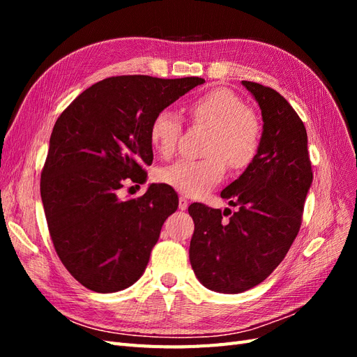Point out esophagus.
<instances>
[{
	"instance_id": "1",
	"label": "esophagus",
	"mask_w": 357,
	"mask_h": 357,
	"mask_svg": "<svg viewBox=\"0 0 357 357\" xmlns=\"http://www.w3.org/2000/svg\"><path fill=\"white\" fill-rule=\"evenodd\" d=\"M188 205H189V199L186 197H180L178 198V208L180 210H186Z\"/></svg>"
}]
</instances>
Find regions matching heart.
<instances>
[{"label": "heart", "instance_id": "obj_1", "mask_svg": "<svg viewBox=\"0 0 357 357\" xmlns=\"http://www.w3.org/2000/svg\"><path fill=\"white\" fill-rule=\"evenodd\" d=\"M192 122L207 128L201 159H181L159 171V180L188 197H201L219 185L226 165L234 171L247 168L257 156L262 142L261 122L238 95L226 88H214L188 105ZM181 122L176 113L162 110L149 126V139L164 159L176 153Z\"/></svg>", "mask_w": 357, "mask_h": 357}]
</instances>
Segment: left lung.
I'll use <instances>...</instances> for the list:
<instances>
[{
	"mask_svg": "<svg viewBox=\"0 0 357 357\" xmlns=\"http://www.w3.org/2000/svg\"><path fill=\"white\" fill-rule=\"evenodd\" d=\"M262 112L261 149L220 197L232 207L220 211L193 202L195 223L189 259L199 282L220 294H241L262 283L296 238L312 183L304 122L268 86L243 82ZM223 215H229L228 221Z\"/></svg>",
	"mask_w": 357,
	"mask_h": 357,
	"instance_id": "8db88e82",
	"label": "left lung"
}]
</instances>
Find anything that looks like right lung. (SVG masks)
Wrapping results in <instances>:
<instances>
[{
	"label": "right lung",
	"instance_id": "1",
	"mask_svg": "<svg viewBox=\"0 0 357 357\" xmlns=\"http://www.w3.org/2000/svg\"><path fill=\"white\" fill-rule=\"evenodd\" d=\"M204 82L116 75L83 91L58 117L41 171V201L61 262L84 287L113 294L143 275L178 198L162 183L125 201L119 189L147 178L155 114Z\"/></svg>",
	"mask_w": 357,
	"mask_h": 357
}]
</instances>
